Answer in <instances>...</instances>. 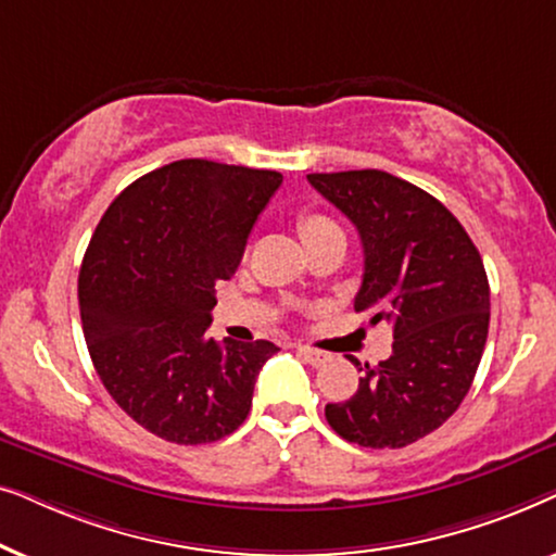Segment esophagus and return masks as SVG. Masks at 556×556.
Here are the masks:
<instances>
[{
    "mask_svg": "<svg viewBox=\"0 0 556 556\" xmlns=\"http://www.w3.org/2000/svg\"><path fill=\"white\" fill-rule=\"evenodd\" d=\"M295 354H299L301 356V359L303 362H308L311 364V367H321V364H326V362H329L331 359V356L329 354H326V352H318V349H311V346H295Z\"/></svg>",
    "mask_w": 556,
    "mask_h": 556,
    "instance_id": "34e87169",
    "label": "esophagus"
}]
</instances>
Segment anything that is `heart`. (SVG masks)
<instances>
[{
  "label": "heart",
  "mask_w": 556,
  "mask_h": 556,
  "mask_svg": "<svg viewBox=\"0 0 556 556\" xmlns=\"http://www.w3.org/2000/svg\"><path fill=\"white\" fill-rule=\"evenodd\" d=\"M295 227H299V235L303 240V245L314 248L318 242H326L331 238H344V232H341V227L333 223L331 217L321 215V212H301L299 219H295Z\"/></svg>",
  "instance_id": "obj_1"
}]
</instances>
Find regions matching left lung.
Returning <instances> with one entry per match:
<instances>
[{"label": "left lung", "mask_w": 556, "mask_h": 556, "mask_svg": "<svg viewBox=\"0 0 556 556\" xmlns=\"http://www.w3.org/2000/svg\"><path fill=\"white\" fill-rule=\"evenodd\" d=\"M352 219L364 248L354 311L392 326V356L364 364L326 420L362 447H405L460 407L489 337L491 291L473 240L425 189L379 169L308 174ZM356 367L359 362L352 359Z\"/></svg>", "instance_id": "obj_1"}]
</instances>
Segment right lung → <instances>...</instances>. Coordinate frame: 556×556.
<instances>
[{
  "label": "right lung",
  "instance_id": "right-lung-1",
  "mask_svg": "<svg viewBox=\"0 0 556 556\" xmlns=\"http://www.w3.org/2000/svg\"><path fill=\"white\" fill-rule=\"evenodd\" d=\"M283 174L181 159L126 187L98 223L78 276L93 367L116 405L177 445L245 422L270 341L204 337L215 283L230 280Z\"/></svg>",
  "mask_w": 556,
  "mask_h": 556
}]
</instances>
